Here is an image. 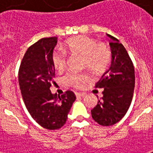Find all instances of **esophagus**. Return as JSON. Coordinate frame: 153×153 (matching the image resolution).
<instances>
[{"instance_id":"34e87169","label":"esophagus","mask_w":153,"mask_h":153,"mask_svg":"<svg viewBox=\"0 0 153 153\" xmlns=\"http://www.w3.org/2000/svg\"><path fill=\"white\" fill-rule=\"evenodd\" d=\"M75 95H76L77 98H79V97H83V96H85V93H75Z\"/></svg>"}]
</instances>
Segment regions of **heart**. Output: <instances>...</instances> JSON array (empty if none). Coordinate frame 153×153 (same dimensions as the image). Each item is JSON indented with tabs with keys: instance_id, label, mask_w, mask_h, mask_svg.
Here are the masks:
<instances>
[{
	"instance_id": "b5f03b06",
	"label": "heart",
	"mask_w": 153,
	"mask_h": 153,
	"mask_svg": "<svg viewBox=\"0 0 153 153\" xmlns=\"http://www.w3.org/2000/svg\"><path fill=\"white\" fill-rule=\"evenodd\" d=\"M64 49L71 55L82 56V66L95 73H102L109 67L112 59L111 50L107 44L97 42L91 37L79 36L67 39L65 42ZM53 67L57 71H62L67 64V55L62 50L55 49L51 55ZM90 77L86 73L69 72L64 77L65 82L68 86L76 89L83 87Z\"/></svg>"
}]
</instances>
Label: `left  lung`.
<instances>
[{
    "label": "left lung",
    "instance_id": "8db88e82",
    "mask_svg": "<svg viewBox=\"0 0 153 153\" xmlns=\"http://www.w3.org/2000/svg\"><path fill=\"white\" fill-rule=\"evenodd\" d=\"M108 36L112 39L111 66L96 83V88H104L103 97L91 110L94 120L102 126H113L126 115L135 86V71L128 52L118 39Z\"/></svg>",
    "mask_w": 153,
    "mask_h": 153
}]
</instances>
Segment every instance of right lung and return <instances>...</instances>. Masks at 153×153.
I'll use <instances>...</instances> for the list:
<instances>
[{
	"mask_svg": "<svg viewBox=\"0 0 153 153\" xmlns=\"http://www.w3.org/2000/svg\"><path fill=\"white\" fill-rule=\"evenodd\" d=\"M57 37H47L27 48L18 73L19 85L27 111L42 127L55 130L67 122V114L76 97L71 91L61 96L50 90L55 83V68L51 55L57 44Z\"/></svg>",
	"mask_w": 153,
	"mask_h": 153,
	"instance_id": "1",
	"label": "right lung"
}]
</instances>
